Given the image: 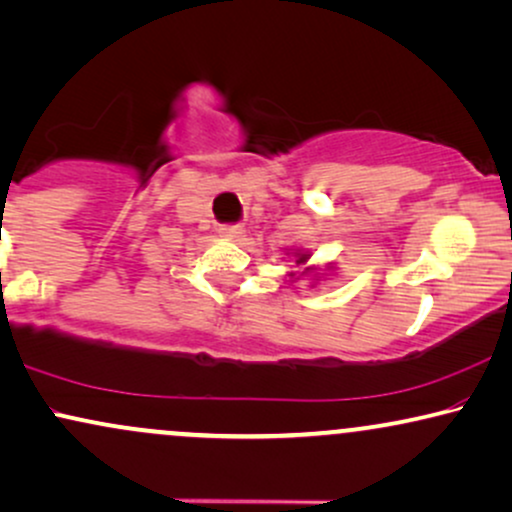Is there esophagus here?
Segmentation results:
<instances>
[{
	"label": "esophagus",
	"instance_id": "1",
	"mask_svg": "<svg viewBox=\"0 0 512 512\" xmlns=\"http://www.w3.org/2000/svg\"><path fill=\"white\" fill-rule=\"evenodd\" d=\"M245 229L241 224H224L219 226V236L226 238V241H238V238H243Z\"/></svg>",
	"mask_w": 512,
	"mask_h": 512
}]
</instances>
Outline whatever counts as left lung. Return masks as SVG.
<instances>
[{
	"instance_id": "1",
	"label": "left lung",
	"mask_w": 512,
	"mask_h": 512,
	"mask_svg": "<svg viewBox=\"0 0 512 512\" xmlns=\"http://www.w3.org/2000/svg\"><path fill=\"white\" fill-rule=\"evenodd\" d=\"M307 260H309V252H302V250H297V252H295V262H297V264H304ZM307 271H312V267L304 269L302 274H307ZM290 276H293V274H290Z\"/></svg>"
}]
</instances>
